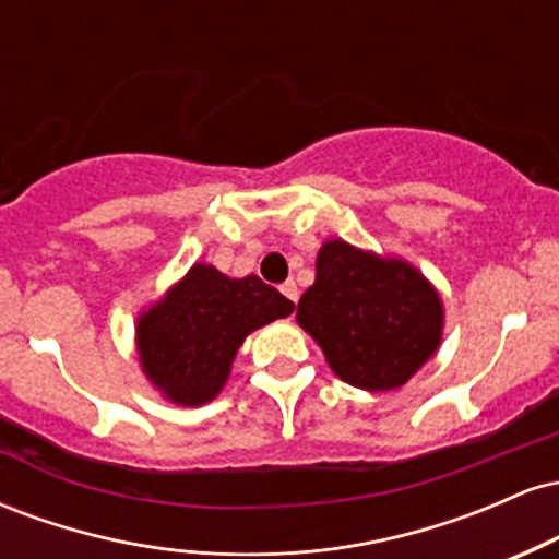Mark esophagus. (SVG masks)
Returning a JSON list of instances; mask_svg holds the SVG:
<instances>
[{
	"instance_id": "34e87169",
	"label": "esophagus",
	"mask_w": 559,
	"mask_h": 559,
	"mask_svg": "<svg viewBox=\"0 0 559 559\" xmlns=\"http://www.w3.org/2000/svg\"><path fill=\"white\" fill-rule=\"evenodd\" d=\"M281 294H284V297L292 299V301L299 299V288H297V284H294V281H286V284H281Z\"/></svg>"
}]
</instances>
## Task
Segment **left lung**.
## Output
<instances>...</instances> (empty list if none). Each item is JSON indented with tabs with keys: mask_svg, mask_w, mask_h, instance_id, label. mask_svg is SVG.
<instances>
[{
	"mask_svg": "<svg viewBox=\"0 0 559 559\" xmlns=\"http://www.w3.org/2000/svg\"><path fill=\"white\" fill-rule=\"evenodd\" d=\"M316 284L301 294L299 325L323 346L342 381L400 389L441 342V299L402 260H381L346 241H325Z\"/></svg>",
	"mask_w": 559,
	"mask_h": 559,
	"instance_id": "1",
	"label": "left lung"
}]
</instances>
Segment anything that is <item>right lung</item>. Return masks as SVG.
I'll use <instances>...</instances> for the list:
<instances>
[{
	"mask_svg": "<svg viewBox=\"0 0 559 559\" xmlns=\"http://www.w3.org/2000/svg\"><path fill=\"white\" fill-rule=\"evenodd\" d=\"M294 310L278 288L258 275L228 278L194 265L159 305L139 320L141 368L178 404L215 400L247 333Z\"/></svg>",
	"mask_w": 559,
	"mask_h": 559,
	"instance_id": "1",
	"label": "right lung"
}]
</instances>
